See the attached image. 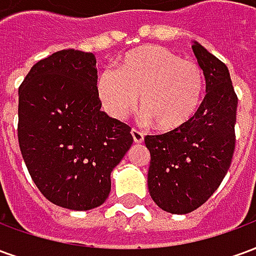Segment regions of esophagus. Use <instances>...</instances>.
<instances>
[{
    "label": "esophagus",
    "mask_w": 256,
    "mask_h": 256,
    "mask_svg": "<svg viewBox=\"0 0 256 256\" xmlns=\"http://www.w3.org/2000/svg\"><path fill=\"white\" fill-rule=\"evenodd\" d=\"M132 136H133L134 142H137V144L144 141V134L141 133L140 130H137V128H133V130H132Z\"/></svg>",
    "instance_id": "esophagus-1"
}]
</instances>
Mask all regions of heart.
Instances as JSON below:
<instances>
[{"mask_svg": "<svg viewBox=\"0 0 256 256\" xmlns=\"http://www.w3.org/2000/svg\"><path fill=\"white\" fill-rule=\"evenodd\" d=\"M204 88V72L198 63L159 45L126 53L118 71H102L97 82L98 97L110 115L124 119L140 94L142 118L163 132L182 128L194 116Z\"/></svg>", "mask_w": 256, "mask_h": 256, "instance_id": "1", "label": "heart"}]
</instances>
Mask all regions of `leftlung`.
<instances>
[{"instance_id": "8db88e82", "label": "left lung", "mask_w": 256, "mask_h": 256, "mask_svg": "<svg viewBox=\"0 0 256 256\" xmlns=\"http://www.w3.org/2000/svg\"><path fill=\"white\" fill-rule=\"evenodd\" d=\"M206 78V97L185 126L146 136L148 189L152 200L172 214L198 208L218 189L234 152L237 96L225 64L193 41Z\"/></svg>"}]
</instances>
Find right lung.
Listing matches in <instances>:
<instances>
[{"label": "right lung", "mask_w": 256, "mask_h": 256, "mask_svg": "<svg viewBox=\"0 0 256 256\" xmlns=\"http://www.w3.org/2000/svg\"><path fill=\"white\" fill-rule=\"evenodd\" d=\"M100 108L93 53H53L20 84L22 155L36 188L63 208L86 211L104 203L112 170L133 144L132 128Z\"/></svg>", "instance_id": "1"}]
</instances>
